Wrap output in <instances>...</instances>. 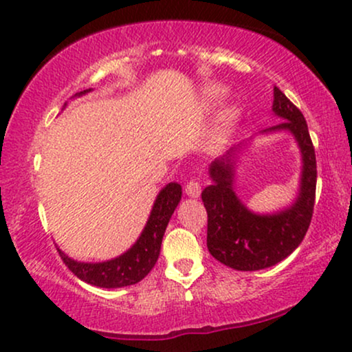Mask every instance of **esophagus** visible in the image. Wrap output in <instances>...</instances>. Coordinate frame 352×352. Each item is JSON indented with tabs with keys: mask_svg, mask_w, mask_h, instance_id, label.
Wrapping results in <instances>:
<instances>
[{
	"mask_svg": "<svg viewBox=\"0 0 352 352\" xmlns=\"http://www.w3.org/2000/svg\"><path fill=\"white\" fill-rule=\"evenodd\" d=\"M185 193H187L188 197H192V198L200 197V193H201L200 182H197V180L187 182V185H185Z\"/></svg>",
	"mask_w": 352,
	"mask_h": 352,
	"instance_id": "obj_1",
	"label": "esophagus"
}]
</instances>
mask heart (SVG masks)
Segmentation results:
<instances>
[{
    "instance_id": "b5f03b06",
    "label": "heart",
    "mask_w": 352,
    "mask_h": 352,
    "mask_svg": "<svg viewBox=\"0 0 352 352\" xmlns=\"http://www.w3.org/2000/svg\"><path fill=\"white\" fill-rule=\"evenodd\" d=\"M226 95V91L219 87H208L203 91V101L206 104H217L223 100V96ZM239 111L238 108H226L224 111L219 114L217 121V128L213 131V135H211V141H213L214 146H221L223 142H226V139L230 138L232 129H234L236 122H238Z\"/></svg>"
}]
</instances>
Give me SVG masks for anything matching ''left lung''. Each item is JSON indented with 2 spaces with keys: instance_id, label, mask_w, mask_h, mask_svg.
<instances>
[{
  "instance_id": "1",
  "label": "left lung",
  "mask_w": 352,
  "mask_h": 352,
  "mask_svg": "<svg viewBox=\"0 0 352 352\" xmlns=\"http://www.w3.org/2000/svg\"><path fill=\"white\" fill-rule=\"evenodd\" d=\"M272 111L283 121L262 133L287 131L294 135L302 152V179L295 201L289 208L272 214H257L245 208L232 190L234 160L241 146L232 147L226 155L211 162L210 177L213 184L201 192L208 213V251L214 259L236 270H261L278 264L298 248L311 223L316 157L307 121L277 87H274Z\"/></svg>"
}]
</instances>
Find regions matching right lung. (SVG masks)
<instances>
[{"label":"right lung","instance_id":"right-lung-1","mask_svg":"<svg viewBox=\"0 0 352 352\" xmlns=\"http://www.w3.org/2000/svg\"><path fill=\"white\" fill-rule=\"evenodd\" d=\"M87 91L90 90L80 91L75 96L85 95ZM180 184L172 182V184L165 185L155 198L151 217L139 239L133 244V248H129L121 256L107 262L91 264V262H77L70 259L60 249H57L63 264L77 275L80 280L101 287V289H120V287L134 285V283L141 282L159 259L165 228L170 221L177 205L180 203Z\"/></svg>","mask_w":352,"mask_h":352}]
</instances>
